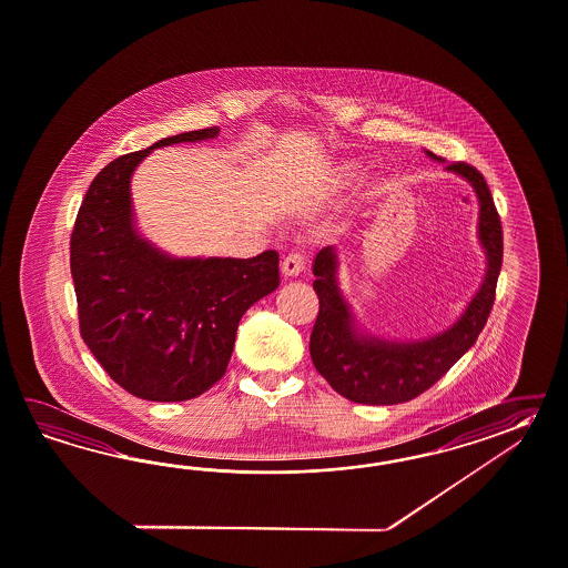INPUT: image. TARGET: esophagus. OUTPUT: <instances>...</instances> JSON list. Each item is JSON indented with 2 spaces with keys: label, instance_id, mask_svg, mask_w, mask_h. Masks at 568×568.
<instances>
[{
  "label": "esophagus",
  "instance_id": "34e87169",
  "mask_svg": "<svg viewBox=\"0 0 568 568\" xmlns=\"http://www.w3.org/2000/svg\"><path fill=\"white\" fill-rule=\"evenodd\" d=\"M305 253L296 251V253H291V255H286V257H284V262H282V272H284V276H298V274L305 270Z\"/></svg>",
  "mask_w": 568,
  "mask_h": 568
}]
</instances>
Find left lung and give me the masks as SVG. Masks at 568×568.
I'll return each instance as SVG.
<instances>
[{"instance_id": "obj_1", "label": "left lung", "mask_w": 568, "mask_h": 568, "mask_svg": "<svg viewBox=\"0 0 568 568\" xmlns=\"http://www.w3.org/2000/svg\"><path fill=\"white\" fill-rule=\"evenodd\" d=\"M433 159L437 154L428 152ZM447 169L466 176L480 200V239L488 255V274L466 315L449 332L416 344H389L358 335L335 284V255L323 248L315 257L313 288L320 313L311 334V358L321 377L349 402L368 406H392L430 389L453 364L478 339L495 305L496 282L503 265V226L493 193L480 171L467 162H452Z\"/></svg>"}]
</instances>
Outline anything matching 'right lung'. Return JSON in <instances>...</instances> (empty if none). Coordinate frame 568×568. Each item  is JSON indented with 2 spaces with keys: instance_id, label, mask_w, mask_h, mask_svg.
<instances>
[{
  "instance_id": "obj_1",
  "label": "right lung",
  "mask_w": 568,
  "mask_h": 568,
  "mask_svg": "<svg viewBox=\"0 0 568 568\" xmlns=\"http://www.w3.org/2000/svg\"><path fill=\"white\" fill-rule=\"evenodd\" d=\"M216 133L185 131L109 162L73 224L80 335L119 387L148 402H185L214 387L239 321L280 284L276 251L251 260H171L131 229V173L148 152Z\"/></svg>"
}]
</instances>
